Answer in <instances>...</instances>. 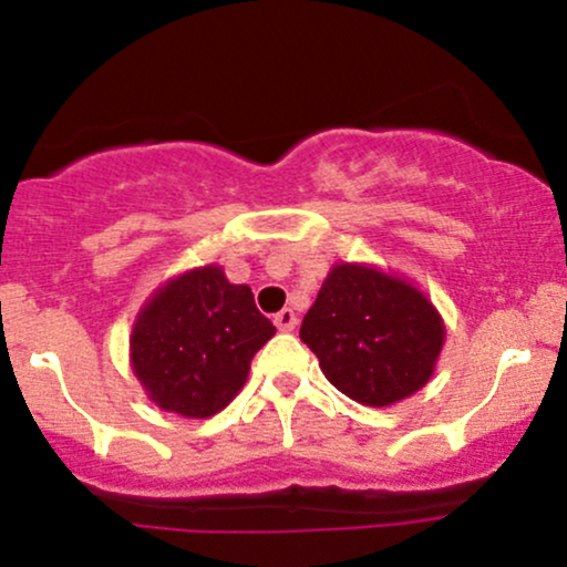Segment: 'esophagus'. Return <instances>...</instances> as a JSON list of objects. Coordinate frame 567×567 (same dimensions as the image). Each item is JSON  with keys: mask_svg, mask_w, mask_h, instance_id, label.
<instances>
[{"mask_svg": "<svg viewBox=\"0 0 567 567\" xmlns=\"http://www.w3.org/2000/svg\"><path fill=\"white\" fill-rule=\"evenodd\" d=\"M275 324H277L279 330H282V333H288V330H296V324H298L296 311L282 309V311H279V315H275Z\"/></svg>", "mask_w": 567, "mask_h": 567, "instance_id": "34e87169", "label": "esophagus"}]
</instances>
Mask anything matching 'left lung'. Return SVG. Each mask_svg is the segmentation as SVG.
<instances>
[{
  "mask_svg": "<svg viewBox=\"0 0 567 567\" xmlns=\"http://www.w3.org/2000/svg\"><path fill=\"white\" fill-rule=\"evenodd\" d=\"M301 341L338 392L386 408L432 379L445 322L408 279L373 264H336L306 311Z\"/></svg>",
  "mask_w": 567,
  "mask_h": 567,
  "instance_id": "1",
  "label": "left lung"
}]
</instances>
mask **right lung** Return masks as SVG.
<instances>
[{
  "instance_id": "right-lung-1",
  "label": "right lung",
  "mask_w": 567,
  "mask_h": 567,
  "mask_svg": "<svg viewBox=\"0 0 567 567\" xmlns=\"http://www.w3.org/2000/svg\"><path fill=\"white\" fill-rule=\"evenodd\" d=\"M275 333L250 288L207 264L167 279L141 306L130 365L159 410L210 419L239 394L252 357Z\"/></svg>"
}]
</instances>
